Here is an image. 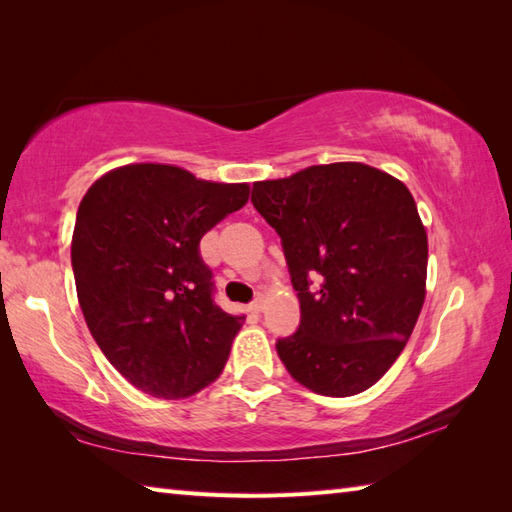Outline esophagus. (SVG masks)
I'll use <instances>...</instances> for the list:
<instances>
[{"label":"esophagus","mask_w":512,"mask_h":512,"mask_svg":"<svg viewBox=\"0 0 512 512\" xmlns=\"http://www.w3.org/2000/svg\"><path fill=\"white\" fill-rule=\"evenodd\" d=\"M264 308H266V297L264 295H259L253 303H250V312H264Z\"/></svg>","instance_id":"34e87169"}]
</instances>
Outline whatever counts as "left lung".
Listing matches in <instances>:
<instances>
[{
	"label": "left lung",
	"mask_w": 512,
	"mask_h": 512,
	"mask_svg": "<svg viewBox=\"0 0 512 512\" xmlns=\"http://www.w3.org/2000/svg\"><path fill=\"white\" fill-rule=\"evenodd\" d=\"M253 204L281 237L301 308L279 358L314 394H361L405 350L427 295L416 200L385 171L332 162L255 182Z\"/></svg>",
	"instance_id": "left-lung-1"
}]
</instances>
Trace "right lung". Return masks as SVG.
<instances>
[{
    "instance_id": "obj_1",
    "label": "right lung",
    "mask_w": 512,
    "mask_h": 512,
    "mask_svg": "<svg viewBox=\"0 0 512 512\" xmlns=\"http://www.w3.org/2000/svg\"><path fill=\"white\" fill-rule=\"evenodd\" d=\"M248 193L246 182L134 162L83 195L72 233L76 295L107 361L145 394L187 398L222 374L246 317L215 306L198 246Z\"/></svg>"
}]
</instances>
